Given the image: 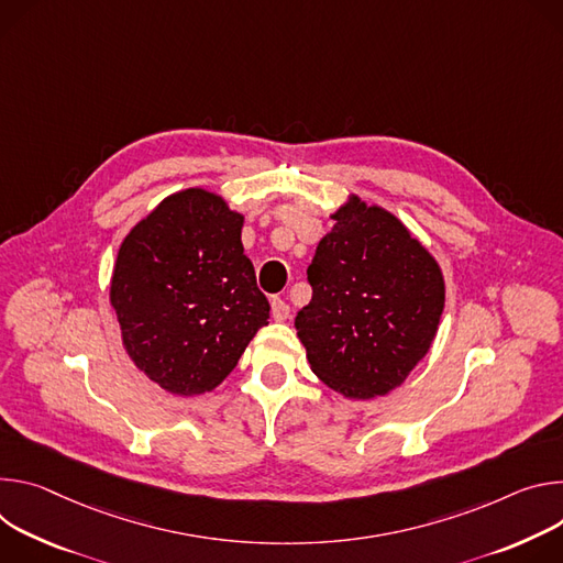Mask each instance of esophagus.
I'll use <instances>...</instances> for the list:
<instances>
[{
	"label": "esophagus",
	"instance_id": "esophagus-1",
	"mask_svg": "<svg viewBox=\"0 0 563 563\" xmlns=\"http://www.w3.org/2000/svg\"><path fill=\"white\" fill-rule=\"evenodd\" d=\"M271 306H273V318H275L277 322H284V320L290 316V306H288L282 297H273Z\"/></svg>",
	"mask_w": 563,
	"mask_h": 563
}]
</instances>
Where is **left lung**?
<instances>
[{
    "label": "left lung",
    "mask_w": 563,
    "mask_h": 563,
    "mask_svg": "<svg viewBox=\"0 0 563 563\" xmlns=\"http://www.w3.org/2000/svg\"><path fill=\"white\" fill-rule=\"evenodd\" d=\"M318 243L295 329L316 376L346 398L385 396L424 357L445 306L439 264L387 210L353 197Z\"/></svg>",
    "instance_id": "8db88e82"
}]
</instances>
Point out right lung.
<instances>
[{
    "label": "right lung",
    "instance_id": "right-lung-1",
    "mask_svg": "<svg viewBox=\"0 0 563 563\" xmlns=\"http://www.w3.org/2000/svg\"><path fill=\"white\" fill-rule=\"evenodd\" d=\"M241 225L221 197L192 187L167 197L118 250L111 306L124 349L169 394L214 389L268 324Z\"/></svg>",
    "mask_w": 563,
    "mask_h": 563
}]
</instances>
